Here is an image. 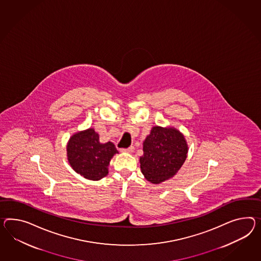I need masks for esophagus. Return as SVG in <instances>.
I'll return each mask as SVG.
<instances>
[{
  "mask_svg": "<svg viewBox=\"0 0 261 261\" xmlns=\"http://www.w3.org/2000/svg\"><path fill=\"white\" fill-rule=\"evenodd\" d=\"M122 152H127V153H130V152H133L134 150V147L133 146H130L129 147H127V148H121L120 149Z\"/></svg>",
  "mask_w": 261,
  "mask_h": 261,
  "instance_id": "obj_1",
  "label": "esophagus"
}]
</instances>
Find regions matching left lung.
<instances>
[{
    "label": "left lung",
    "mask_w": 261,
    "mask_h": 261,
    "mask_svg": "<svg viewBox=\"0 0 261 261\" xmlns=\"http://www.w3.org/2000/svg\"><path fill=\"white\" fill-rule=\"evenodd\" d=\"M143 146L141 170L152 184L173 177L187 159L188 148L185 137L172 127H152Z\"/></svg>",
    "instance_id": "left-lung-1"
}]
</instances>
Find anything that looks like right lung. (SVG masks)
I'll list each match as a JSON object with an SVG mask.
<instances>
[{
	"label": "right lung",
	"mask_w": 261,
	"mask_h": 261,
	"mask_svg": "<svg viewBox=\"0 0 261 261\" xmlns=\"http://www.w3.org/2000/svg\"><path fill=\"white\" fill-rule=\"evenodd\" d=\"M117 149L113 143L101 144L94 128L73 135L67 145L68 161L76 173L89 180L107 176L108 166Z\"/></svg>",
	"instance_id": "add662e5"
}]
</instances>
